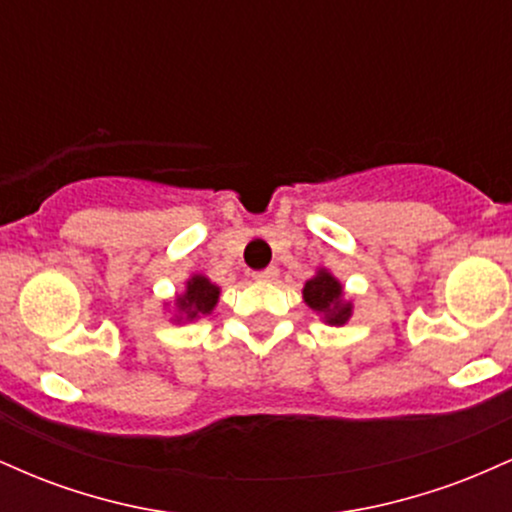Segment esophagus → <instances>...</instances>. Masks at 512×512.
<instances>
[{
    "label": "esophagus",
    "mask_w": 512,
    "mask_h": 512,
    "mask_svg": "<svg viewBox=\"0 0 512 512\" xmlns=\"http://www.w3.org/2000/svg\"><path fill=\"white\" fill-rule=\"evenodd\" d=\"M279 276V269L276 267H267L262 272H255V281H274Z\"/></svg>",
    "instance_id": "obj_1"
}]
</instances>
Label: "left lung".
Listing matches in <instances>:
<instances>
[{
  "instance_id": "obj_1",
  "label": "left lung",
  "mask_w": 512,
  "mask_h": 512,
  "mask_svg": "<svg viewBox=\"0 0 512 512\" xmlns=\"http://www.w3.org/2000/svg\"><path fill=\"white\" fill-rule=\"evenodd\" d=\"M303 301L315 313L325 315V322H330V325H344L351 317V303L344 301L342 284L327 269H320L313 279L305 281Z\"/></svg>"
}]
</instances>
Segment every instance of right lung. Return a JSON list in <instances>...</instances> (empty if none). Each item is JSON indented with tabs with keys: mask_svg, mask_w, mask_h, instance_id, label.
Listing matches in <instances>:
<instances>
[{
	"mask_svg": "<svg viewBox=\"0 0 512 512\" xmlns=\"http://www.w3.org/2000/svg\"><path fill=\"white\" fill-rule=\"evenodd\" d=\"M219 301V286H214L207 276L195 274L187 281V289L178 296V313L185 315V320H197L199 315H209Z\"/></svg>",
	"mask_w": 512,
	"mask_h": 512,
	"instance_id": "1",
	"label": "right lung"
}]
</instances>
